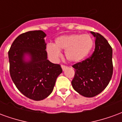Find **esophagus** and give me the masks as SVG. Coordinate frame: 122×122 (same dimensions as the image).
Listing matches in <instances>:
<instances>
[{
    "instance_id": "34e87169",
    "label": "esophagus",
    "mask_w": 122,
    "mask_h": 122,
    "mask_svg": "<svg viewBox=\"0 0 122 122\" xmlns=\"http://www.w3.org/2000/svg\"><path fill=\"white\" fill-rule=\"evenodd\" d=\"M61 68L63 69V71H65L66 69V66L64 65H61Z\"/></svg>"
}]
</instances>
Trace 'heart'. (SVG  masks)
Listing matches in <instances>:
<instances>
[{"mask_svg": "<svg viewBox=\"0 0 122 122\" xmlns=\"http://www.w3.org/2000/svg\"><path fill=\"white\" fill-rule=\"evenodd\" d=\"M94 45L93 38L90 35L73 34L57 38L55 44H49L46 47L47 52L53 59L60 56V51H65L68 61L78 63L86 58Z\"/></svg>", "mask_w": 122, "mask_h": 122, "instance_id": "1", "label": "heart"}]
</instances>
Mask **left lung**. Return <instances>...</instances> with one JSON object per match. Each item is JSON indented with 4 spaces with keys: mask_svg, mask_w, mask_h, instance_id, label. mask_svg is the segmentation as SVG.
Segmentation results:
<instances>
[{
    "mask_svg": "<svg viewBox=\"0 0 122 122\" xmlns=\"http://www.w3.org/2000/svg\"><path fill=\"white\" fill-rule=\"evenodd\" d=\"M95 38V48L91 57L74 64L72 87L86 97L96 96L109 84L113 73L112 49L99 33L91 32Z\"/></svg>",
    "mask_w": 122,
    "mask_h": 122,
    "instance_id": "1",
    "label": "left lung"
}]
</instances>
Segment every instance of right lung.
I'll return each mask as SVG.
<instances>
[{
    "label": "right lung",
    "mask_w": 122,
    "mask_h": 122,
    "mask_svg": "<svg viewBox=\"0 0 122 122\" xmlns=\"http://www.w3.org/2000/svg\"><path fill=\"white\" fill-rule=\"evenodd\" d=\"M46 36L42 30L23 33L15 39L8 51L12 81L22 94L35 101L51 94L63 71L60 65L47 59ZM25 55L30 57L29 61H25Z\"/></svg>",
    "instance_id": "right-lung-1"
}]
</instances>
